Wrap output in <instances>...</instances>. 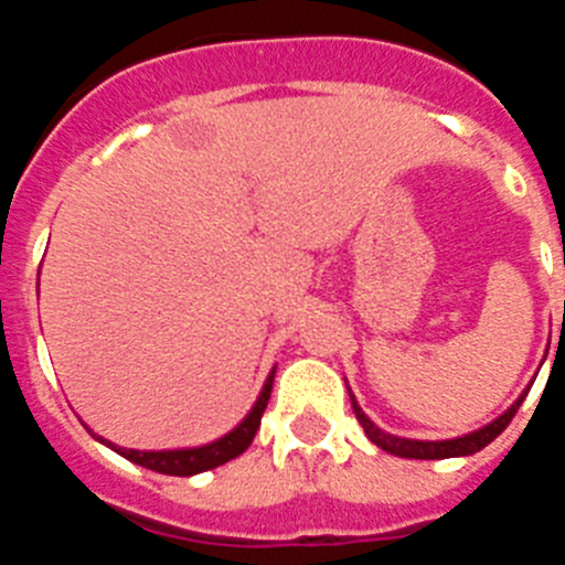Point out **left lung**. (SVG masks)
Instances as JSON below:
<instances>
[{
    "instance_id": "left-lung-1",
    "label": "left lung",
    "mask_w": 565,
    "mask_h": 565,
    "mask_svg": "<svg viewBox=\"0 0 565 565\" xmlns=\"http://www.w3.org/2000/svg\"><path fill=\"white\" fill-rule=\"evenodd\" d=\"M351 393V391H348ZM529 387L526 391L518 396V402L509 407V411H503L501 416L492 418L489 424H483V427H478V430L467 433V436H458V438H447V441H418V438H402V436H393V433H384L382 427H376V424L371 422V418L364 416V411L356 404V396L351 393V404H353V413H356L359 424L364 427V436L371 438L376 447H382L384 452H391V456H398V458H422V461H438V458H458V456H472V452L483 450L489 441H495L498 436H501L503 430H507V424L515 418L518 407H521V402L526 398Z\"/></svg>"
}]
</instances>
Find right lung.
I'll list each match as a JSON object with an SVG mask.
<instances>
[{"label": "right lung", "mask_w": 565, "mask_h": 565, "mask_svg": "<svg viewBox=\"0 0 565 565\" xmlns=\"http://www.w3.org/2000/svg\"><path fill=\"white\" fill-rule=\"evenodd\" d=\"M271 384H274V371L268 373L263 391H259L257 402H254L252 411L246 413V418L234 427L226 436L214 438V441L201 444V447H183V450H127V447H115L113 441L98 436V441L107 444L109 450H115L118 456H124L127 461L138 463V467L154 469V472H163V476H198V472H206V469L221 467V463L232 461L239 452L248 450V444L254 441V433L259 427V418L266 413V404L271 398Z\"/></svg>", "instance_id": "obj_1"}]
</instances>
